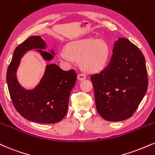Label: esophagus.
Segmentation results:
<instances>
[{"label": "esophagus", "mask_w": 155, "mask_h": 155, "mask_svg": "<svg viewBox=\"0 0 155 155\" xmlns=\"http://www.w3.org/2000/svg\"><path fill=\"white\" fill-rule=\"evenodd\" d=\"M77 79H78V80H79V81H83V80H84L86 79V76L84 75V74H78Z\"/></svg>", "instance_id": "esophagus-1"}]
</instances>
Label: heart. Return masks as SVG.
Wrapping results in <instances>:
<instances>
[{"label": "heart", "mask_w": 155, "mask_h": 155, "mask_svg": "<svg viewBox=\"0 0 155 155\" xmlns=\"http://www.w3.org/2000/svg\"><path fill=\"white\" fill-rule=\"evenodd\" d=\"M110 48L102 40L86 38L74 40L66 45L65 50H60V61L67 62L71 58L80 61L81 68L87 73H97L104 69L110 58Z\"/></svg>", "instance_id": "obj_1"}]
</instances>
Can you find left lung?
<instances>
[{
  "label": "left lung",
  "mask_w": 155,
  "mask_h": 155,
  "mask_svg": "<svg viewBox=\"0 0 155 155\" xmlns=\"http://www.w3.org/2000/svg\"><path fill=\"white\" fill-rule=\"evenodd\" d=\"M90 79L100 116L114 122L129 118L148 87L144 56L128 39L119 37L107 66Z\"/></svg>",
  "instance_id": "left-lung-1"
}]
</instances>
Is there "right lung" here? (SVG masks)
<instances>
[{"label":"right lung","instance_id":"add662e5","mask_svg":"<svg viewBox=\"0 0 155 155\" xmlns=\"http://www.w3.org/2000/svg\"><path fill=\"white\" fill-rule=\"evenodd\" d=\"M47 43L40 36H31L15 49L6 74L8 88L13 104L28 120L40 124H55L68 111L70 93L76 81L74 70L65 71L55 63L46 65L40 82L33 89H26L18 82L17 70L27 52L36 51L44 61L53 59L55 53L47 50Z\"/></svg>","mask_w":155,"mask_h":155}]
</instances>
